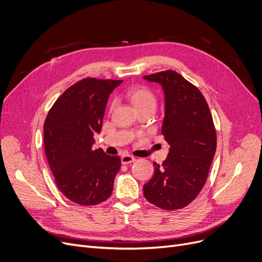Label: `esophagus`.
I'll return each mask as SVG.
<instances>
[{
	"label": "esophagus",
	"instance_id": "obj_1",
	"mask_svg": "<svg viewBox=\"0 0 262 262\" xmlns=\"http://www.w3.org/2000/svg\"><path fill=\"white\" fill-rule=\"evenodd\" d=\"M135 161V158L134 157H132L131 155H128V154H124L121 156V163L122 164H129V163H132Z\"/></svg>",
	"mask_w": 262,
	"mask_h": 262
}]
</instances>
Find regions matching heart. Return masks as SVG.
<instances>
[{
	"mask_svg": "<svg viewBox=\"0 0 262 262\" xmlns=\"http://www.w3.org/2000/svg\"><path fill=\"white\" fill-rule=\"evenodd\" d=\"M127 96L131 101V103L135 106V108H137L139 112H142L145 110L154 111L157 106V102H158L154 90H151L148 86H145V85H138V86L132 87L128 91ZM114 106H115V102H112L110 104L108 111L112 112Z\"/></svg>",
	"mask_w": 262,
	"mask_h": 262,
	"instance_id": "1",
	"label": "heart"
}]
</instances>
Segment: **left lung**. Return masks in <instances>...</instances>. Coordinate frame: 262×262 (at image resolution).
I'll return each mask as SVG.
<instances>
[{"label":"left lung","mask_w":262,"mask_h":262,"mask_svg":"<svg viewBox=\"0 0 262 262\" xmlns=\"http://www.w3.org/2000/svg\"><path fill=\"white\" fill-rule=\"evenodd\" d=\"M145 79L162 85L165 116L162 135L170 145L162 164L144 185L146 200L162 210H180L200 193L216 151V129L201 91L179 73L166 70Z\"/></svg>","instance_id":"8db88e82"}]
</instances>
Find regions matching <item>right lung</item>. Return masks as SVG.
<instances>
[{
    "label": "right lung",
    "mask_w": 262,
    "mask_h": 262,
    "mask_svg": "<svg viewBox=\"0 0 262 262\" xmlns=\"http://www.w3.org/2000/svg\"><path fill=\"white\" fill-rule=\"evenodd\" d=\"M122 80L86 77L69 87L44 122V148L59 190L79 205H96L112 194L121 160L93 149L111 92Z\"/></svg>",
    "instance_id": "add662e5"
}]
</instances>
